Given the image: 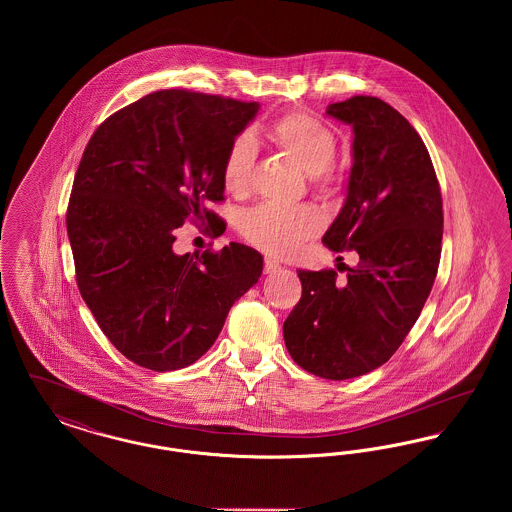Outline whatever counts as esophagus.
Returning a JSON list of instances; mask_svg holds the SVG:
<instances>
[{"mask_svg":"<svg viewBox=\"0 0 512 512\" xmlns=\"http://www.w3.org/2000/svg\"><path fill=\"white\" fill-rule=\"evenodd\" d=\"M280 268V263L278 261H274V259H270V257H267L265 259V272L267 274H272V272H276Z\"/></svg>","mask_w":512,"mask_h":512,"instance_id":"obj_1","label":"esophagus"}]
</instances>
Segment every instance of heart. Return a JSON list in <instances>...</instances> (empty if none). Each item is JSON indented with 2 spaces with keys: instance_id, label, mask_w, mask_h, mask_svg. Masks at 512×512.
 Masks as SVG:
<instances>
[{
  "instance_id": "obj_1",
  "label": "heart",
  "mask_w": 512,
  "mask_h": 512,
  "mask_svg": "<svg viewBox=\"0 0 512 512\" xmlns=\"http://www.w3.org/2000/svg\"><path fill=\"white\" fill-rule=\"evenodd\" d=\"M263 134L311 176L317 188L330 182V167L336 159V136L322 122L307 113H288L265 126ZM257 146L251 134L236 136L224 153L220 176L222 186L232 195H244L251 188ZM320 228L317 211L301 207L259 205L242 219L245 238L276 257H288Z\"/></svg>"
}]
</instances>
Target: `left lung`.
I'll use <instances>...</instances> for the list:
<instances>
[{"label": "left lung", "instance_id": "8db88e82", "mask_svg": "<svg viewBox=\"0 0 512 512\" xmlns=\"http://www.w3.org/2000/svg\"><path fill=\"white\" fill-rule=\"evenodd\" d=\"M326 115L351 124L353 165L340 215L322 242L357 251L359 265L297 270L301 299L284 322L293 361L326 380L357 378L390 361L438 274L443 209L430 153L386 101L355 96Z\"/></svg>", "mask_w": 512, "mask_h": 512}]
</instances>
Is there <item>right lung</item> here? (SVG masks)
I'll list each match as a JSON object with an SVG mask.
<instances>
[{"instance_id":"1","label":"right lung","mask_w":512,"mask_h":512,"mask_svg":"<svg viewBox=\"0 0 512 512\" xmlns=\"http://www.w3.org/2000/svg\"><path fill=\"white\" fill-rule=\"evenodd\" d=\"M257 101L159 90L126 105L90 138L67 209L76 284L126 359L155 372L195 363L230 307L263 272L259 251L232 244L176 255L186 220L217 232L220 167Z\"/></svg>"}]
</instances>
